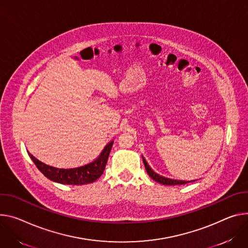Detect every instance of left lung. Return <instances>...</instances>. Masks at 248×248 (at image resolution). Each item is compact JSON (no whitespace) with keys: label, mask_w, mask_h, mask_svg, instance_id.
Here are the masks:
<instances>
[{"label":"left lung","mask_w":248,"mask_h":248,"mask_svg":"<svg viewBox=\"0 0 248 248\" xmlns=\"http://www.w3.org/2000/svg\"><path fill=\"white\" fill-rule=\"evenodd\" d=\"M142 160H143V163H144V166H145V169H146L147 174L154 180V181L158 182V183H160V184L174 186V185H184V184L193 182V181H182V180H174V179H170V178L163 177V176H161V175H159V174L155 173V172L150 168V166L147 164V162H146V160L144 159L143 156H142ZM194 181H195V180H194Z\"/></svg>","instance_id":"left-lung-1"}]
</instances>
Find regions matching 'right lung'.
Returning a JSON list of instances; mask_svg holds the SVG:
<instances>
[{
    "label": "right lung",
    "mask_w": 248,
    "mask_h": 248,
    "mask_svg": "<svg viewBox=\"0 0 248 248\" xmlns=\"http://www.w3.org/2000/svg\"><path fill=\"white\" fill-rule=\"evenodd\" d=\"M112 143H114V140L109 141L98 156V158L92 162L73 168L55 167L38 160L30 152L29 155L38 170L51 181L67 185H84L95 182L102 176L106 168Z\"/></svg>",
    "instance_id": "obj_1"
}]
</instances>
